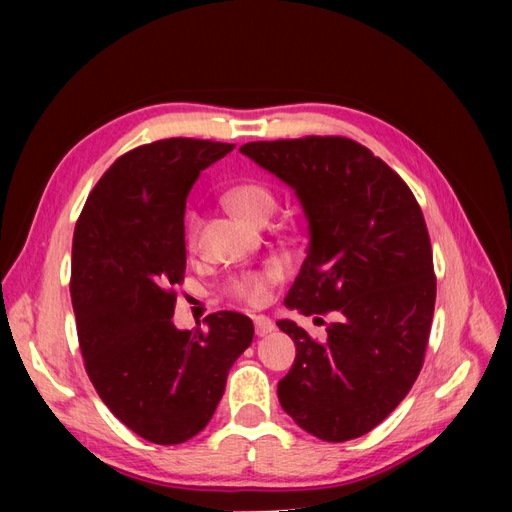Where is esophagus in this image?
I'll list each match as a JSON object with an SVG mask.
<instances>
[{
    "mask_svg": "<svg viewBox=\"0 0 512 512\" xmlns=\"http://www.w3.org/2000/svg\"><path fill=\"white\" fill-rule=\"evenodd\" d=\"M254 327H256L258 337H265L275 331V324L267 316H254Z\"/></svg>",
    "mask_w": 512,
    "mask_h": 512,
    "instance_id": "obj_1",
    "label": "esophagus"
}]
</instances>
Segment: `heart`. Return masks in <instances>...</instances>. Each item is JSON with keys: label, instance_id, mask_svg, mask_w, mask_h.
<instances>
[{"label": "heart", "instance_id": "b5f03b06", "mask_svg": "<svg viewBox=\"0 0 512 512\" xmlns=\"http://www.w3.org/2000/svg\"><path fill=\"white\" fill-rule=\"evenodd\" d=\"M222 200L232 213H237L239 218L252 224H265L277 209L275 190L269 183L258 181V179L230 185V188L224 190ZM196 232H198V215L190 213L188 220H185V230H183V241L188 250H192L196 245ZM284 275H286V269L282 262L271 260L260 269H250L232 277V280L226 284V294L239 303L260 307L269 301L271 288L275 284H280L284 280Z\"/></svg>", "mask_w": 512, "mask_h": 512}]
</instances>
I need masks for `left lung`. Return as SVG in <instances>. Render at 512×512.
I'll list each match as a JSON object with an SVG mask.
<instances>
[{"label":"left lung","mask_w":512,"mask_h":512,"mask_svg":"<svg viewBox=\"0 0 512 512\" xmlns=\"http://www.w3.org/2000/svg\"><path fill=\"white\" fill-rule=\"evenodd\" d=\"M241 153L286 181L309 220L286 307L333 316L324 339L277 322L297 346L277 397L324 442L361 438L410 393L425 361L436 273L423 211L389 164L346 136L258 141Z\"/></svg>","instance_id":"obj_1"}]
</instances>
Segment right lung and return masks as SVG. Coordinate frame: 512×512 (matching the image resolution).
<instances>
[{"label": "right lung", "instance_id": "right-lung-1", "mask_svg": "<svg viewBox=\"0 0 512 512\" xmlns=\"http://www.w3.org/2000/svg\"><path fill=\"white\" fill-rule=\"evenodd\" d=\"M235 145L164 138L119 156L76 220L70 294L87 376L119 421L153 444L203 431L254 324L215 312L173 324L185 275L183 213L200 170Z\"/></svg>", "mask_w": 512, "mask_h": 512}]
</instances>
